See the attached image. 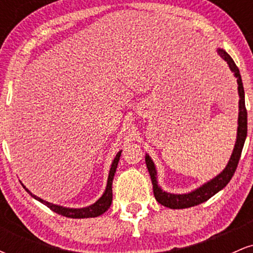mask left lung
<instances>
[{"label":"left lung","mask_w":253,"mask_h":253,"mask_svg":"<svg viewBox=\"0 0 253 253\" xmlns=\"http://www.w3.org/2000/svg\"><path fill=\"white\" fill-rule=\"evenodd\" d=\"M217 53L222 58L225 62H227L229 69L233 72L234 76L237 78L238 83V94H239V115H238V130H237V141L234 145L233 152H232L229 162L226 165L219 175L214 177L213 179L208 181L207 183L201 185L197 189L190 191L188 194H171L167 193V191L162 190V188L158 185V181H157V171L155 163L152 162L151 157L149 155L145 156V162H146L147 170L151 176V181H152L153 185V194H155L156 200L161 205L169 207L171 210H183V208H189L194 207V206L200 205V203L206 202L210 200L211 196L215 195L220 190L223 189L231 178L233 177L236 169L239 163L240 156H242V151L244 147V143H245L246 134H248V112H246L245 107V92H244V86L242 82V76L238 66L232 59L231 56L222 48H217Z\"/></svg>","instance_id":"obj_1"}]
</instances>
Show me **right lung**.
<instances>
[{
	"mask_svg": "<svg viewBox=\"0 0 253 253\" xmlns=\"http://www.w3.org/2000/svg\"><path fill=\"white\" fill-rule=\"evenodd\" d=\"M121 156V151H119L118 155L115 156L114 161H113L112 167H110L109 170V175H108V181H107V187L106 190H104L103 195L97 200L96 202L92 203V205L88 206V207H84V208H66L63 207V206H58V205H53V203H50L47 201H43L42 199L38 197L36 195L31 193L27 188L22 184V187L25 188L26 191L28 194H31L32 197L40 201L42 203H43L45 206H47L51 211H53L54 213L59 214V215L66 216V217H72V219H84V217H96L101 214H103L104 211H108V208L112 205V200H113V190H112V184H113V178H114L115 175V171H117L118 168V163H119V159H120Z\"/></svg>",
	"mask_w": 253,
	"mask_h": 253,
	"instance_id": "1",
	"label": "right lung"
}]
</instances>
